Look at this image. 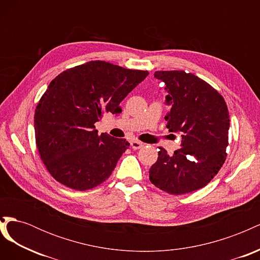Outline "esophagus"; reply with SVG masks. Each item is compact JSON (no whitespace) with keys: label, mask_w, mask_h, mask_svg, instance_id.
I'll use <instances>...</instances> for the list:
<instances>
[{"label":"esophagus","mask_w":260,"mask_h":260,"mask_svg":"<svg viewBox=\"0 0 260 260\" xmlns=\"http://www.w3.org/2000/svg\"><path fill=\"white\" fill-rule=\"evenodd\" d=\"M143 146H144V143L140 142V141H132V142H131V147L133 149H139V148L143 147Z\"/></svg>","instance_id":"obj_1"}]
</instances>
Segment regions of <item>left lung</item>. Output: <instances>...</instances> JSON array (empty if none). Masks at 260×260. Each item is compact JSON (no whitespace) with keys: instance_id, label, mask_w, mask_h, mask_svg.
I'll use <instances>...</instances> for the list:
<instances>
[{"instance_id":"8db88e82","label":"left lung","mask_w":260,"mask_h":260,"mask_svg":"<svg viewBox=\"0 0 260 260\" xmlns=\"http://www.w3.org/2000/svg\"><path fill=\"white\" fill-rule=\"evenodd\" d=\"M154 77L168 92L167 128L180 133L182 141L174 155L159 147L149 180L174 195L200 190L218 174L226 157L230 118L224 99L206 81L183 70L156 72Z\"/></svg>"}]
</instances>
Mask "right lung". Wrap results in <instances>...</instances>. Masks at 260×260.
Wrapping results in <instances>:
<instances>
[{"label":"right lung","mask_w":260,"mask_h":260,"mask_svg":"<svg viewBox=\"0 0 260 260\" xmlns=\"http://www.w3.org/2000/svg\"><path fill=\"white\" fill-rule=\"evenodd\" d=\"M148 75L103 60H91L59 74L48 86L35 113L36 143L52 177L85 191L112 175L129 147L125 139L100 136L103 113L121 112L120 102Z\"/></svg>","instance_id":"add662e5"}]
</instances>
